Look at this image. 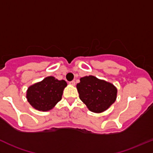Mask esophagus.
<instances>
[{
  "label": "esophagus",
  "instance_id": "esophagus-1",
  "mask_svg": "<svg viewBox=\"0 0 153 153\" xmlns=\"http://www.w3.org/2000/svg\"><path fill=\"white\" fill-rule=\"evenodd\" d=\"M69 83H70V84L72 85H75V80H72V81L69 82Z\"/></svg>",
  "mask_w": 153,
  "mask_h": 153
}]
</instances>
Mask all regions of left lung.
I'll use <instances>...</instances> for the list:
<instances>
[{
	"label": "left lung",
	"instance_id": "1",
	"mask_svg": "<svg viewBox=\"0 0 153 153\" xmlns=\"http://www.w3.org/2000/svg\"><path fill=\"white\" fill-rule=\"evenodd\" d=\"M80 80L77 84L79 97L91 112L105 111L115 102L117 89L112 83L92 75L83 77Z\"/></svg>",
	"mask_w": 153,
	"mask_h": 153
}]
</instances>
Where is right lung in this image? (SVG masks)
<instances>
[{
    "label": "right lung",
    "instance_id": "obj_1",
    "mask_svg": "<svg viewBox=\"0 0 153 153\" xmlns=\"http://www.w3.org/2000/svg\"><path fill=\"white\" fill-rule=\"evenodd\" d=\"M67 86L64 80H59L49 76L31 85L27 91V99L35 109L48 111L61 100L63 89Z\"/></svg>",
    "mask_w": 153,
    "mask_h": 153
}]
</instances>
